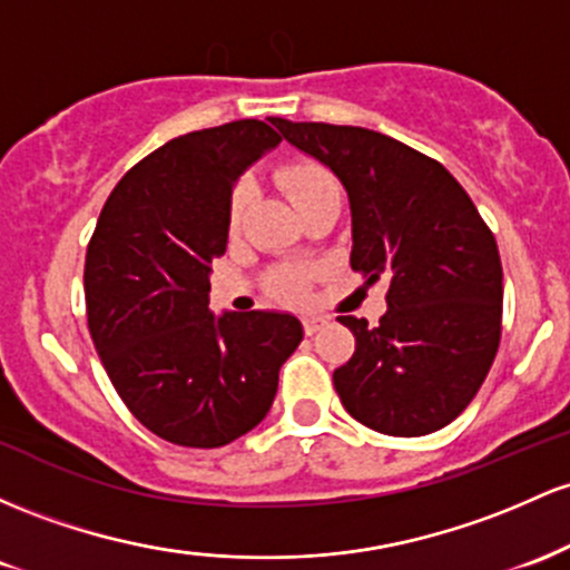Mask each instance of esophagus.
<instances>
[{
	"label": "esophagus",
	"mask_w": 570,
	"mask_h": 570,
	"mask_svg": "<svg viewBox=\"0 0 570 570\" xmlns=\"http://www.w3.org/2000/svg\"><path fill=\"white\" fill-rule=\"evenodd\" d=\"M325 323H328V320H325V317H317V315H306L304 317V334H317V331L320 328H323V325Z\"/></svg>",
	"instance_id": "obj_1"
}]
</instances>
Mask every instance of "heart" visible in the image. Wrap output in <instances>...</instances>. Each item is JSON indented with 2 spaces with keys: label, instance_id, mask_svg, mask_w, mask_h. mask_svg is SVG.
<instances>
[{
  "label": "heart",
  "instance_id": "obj_1",
  "mask_svg": "<svg viewBox=\"0 0 570 570\" xmlns=\"http://www.w3.org/2000/svg\"><path fill=\"white\" fill-rule=\"evenodd\" d=\"M277 185L283 188L287 202L296 207L298 215H304L306 209L317 207V204L328 199H338L336 177L317 161H293L283 166V169L277 171ZM247 202H250L247 185H236L226 209V226L232 234L239 232L242 220H245ZM309 279L312 272H306V268H277V272H272V277H268V291L277 298H283V302L296 304L302 302L306 291H309Z\"/></svg>",
  "mask_w": 570,
  "mask_h": 570
}]
</instances>
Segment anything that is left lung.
<instances>
[{"instance_id":"left-lung-1","label":"left lung","mask_w":570,"mask_h":570,"mask_svg":"<svg viewBox=\"0 0 570 570\" xmlns=\"http://www.w3.org/2000/svg\"><path fill=\"white\" fill-rule=\"evenodd\" d=\"M277 129L342 180L353 209L350 266L368 285L387 283L380 325L336 317L355 336L353 357L334 371L344 409L387 436L450 425L501 342L495 236L444 166L387 134L283 118Z\"/></svg>"}]
</instances>
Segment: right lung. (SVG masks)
<instances>
[{
  "mask_svg": "<svg viewBox=\"0 0 570 570\" xmlns=\"http://www.w3.org/2000/svg\"><path fill=\"white\" fill-rule=\"evenodd\" d=\"M279 118L183 134L131 166L88 242V331L112 387L147 431L213 450L253 431L304 331L283 312H209L236 177L283 142Z\"/></svg>",
  "mask_w": 570,
  "mask_h": 570,
  "instance_id": "right-lung-1",
  "label": "right lung"
}]
</instances>
